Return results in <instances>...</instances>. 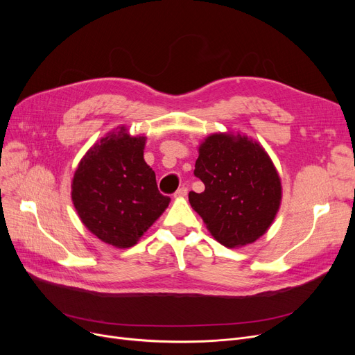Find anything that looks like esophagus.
<instances>
[{"label": "esophagus", "instance_id": "esophagus-1", "mask_svg": "<svg viewBox=\"0 0 355 355\" xmlns=\"http://www.w3.org/2000/svg\"><path fill=\"white\" fill-rule=\"evenodd\" d=\"M187 193H189V189L187 187H180L177 191H175V197H185L187 196Z\"/></svg>", "mask_w": 355, "mask_h": 355}]
</instances>
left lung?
Segmentation results:
<instances>
[{
    "label": "left lung",
    "instance_id": "left-lung-1",
    "mask_svg": "<svg viewBox=\"0 0 355 355\" xmlns=\"http://www.w3.org/2000/svg\"><path fill=\"white\" fill-rule=\"evenodd\" d=\"M194 175L206 190L190 191L191 207L223 246L253 243L269 229L282 187L259 144L240 135L214 134L200 146Z\"/></svg>",
    "mask_w": 355,
    "mask_h": 355
}]
</instances>
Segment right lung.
Returning <instances> with one entry per match:
<instances>
[{"label": "right lung", "mask_w": 355, "mask_h": 355, "mask_svg": "<svg viewBox=\"0 0 355 355\" xmlns=\"http://www.w3.org/2000/svg\"><path fill=\"white\" fill-rule=\"evenodd\" d=\"M144 137L132 138L123 129L103 138L80 161L71 184L83 225L122 249L134 246L170 202L144 161Z\"/></svg>", "instance_id": "1"}]
</instances>
